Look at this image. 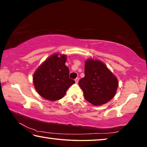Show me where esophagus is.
Segmentation results:
<instances>
[{
  "label": "esophagus",
  "mask_w": 147,
  "mask_h": 147,
  "mask_svg": "<svg viewBox=\"0 0 147 147\" xmlns=\"http://www.w3.org/2000/svg\"><path fill=\"white\" fill-rule=\"evenodd\" d=\"M75 80V82H76V84H78V81H79V78H76L75 80Z\"/></svg>",
  "instance_id": "1"
}]
</instances>
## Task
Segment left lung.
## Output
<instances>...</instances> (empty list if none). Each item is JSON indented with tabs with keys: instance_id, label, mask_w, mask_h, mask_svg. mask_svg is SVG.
Instances as JSON below:
<instances>
[{
	"instance_id": "left-lung-1",
	"label": "left lung",
	"mask_w": 147,
	"mask_h": 147,
	"mask_svg": "<svg viewBox=\"0 0 147 147\" xmlns=\"http://www.w3.org/2000/svg\"><path fill=\"white\" fill-rule=\"evenodd\" d=\"M84 73L85 76L78 84L87 101L94 106H100L114 97L119 86L118 80L102 61L88 59L85 61Z\"/></svg>"
}]
</instances>
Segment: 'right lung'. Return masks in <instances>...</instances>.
Wrapping results in <instances>:
<instances>
[{"instance_id":"1","label":"right lung","mask_w":147,"mask_h":147,"mask_svg":"<svg viewBox=\"0 0 147 147\" xmlns=\"http://www.w3.org/2000/svg\"><path fill=\"white\" fill-rule=\"evenodd\" d=\"M67 56L55 53L45 59L34 72L33 83L39 95L46 100L62 98L75 82L69 78V69L65 65Z\"/></svg>"}]
</instances>
